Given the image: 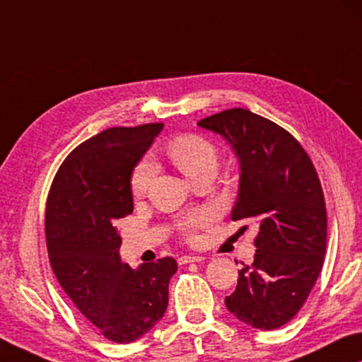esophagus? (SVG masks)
<instances>
[{
  "instance_id": "34e87169",
  "label": "esophagus",
  "mask_w": 362,
  "mask_h": 362,
  "mask_svg": "<svg viewBox=\"0 0 362 362\" xmlns=\"http://www.w3.org/2000/svg\"><path fill=\"white\" fill-rule=\"evenodd\" d=\"M202 255H181V257L177 259V262H180V265H186L191 262H202Z\"/></svg>"
}]
</instances>
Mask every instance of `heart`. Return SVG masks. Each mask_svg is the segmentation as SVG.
Segmentation results:
<instances>
[{
	"label": "heart",
	"mask_w": 362,
	"mask_h": 362,
	"mask_svg": "<svg viewBox=\"0 0 362 362\" xmlns=\"http://www.w3.org/2000/svg\"><path fill=\"white\" fill-rule=\"evenodd\" d=\"M166 155L191 182L199 176L215 175L218 168V150L209 139L197 134H181L171 139L166 146ZM155 171L157 168L150 158H144L136 166L131 176V191L136 197H141L148 191ZM205 221L207 214L194 212L181 221L180 228L187 238H191L197 228L205 225Z\"/></svg>",
	"instance_id": "obj_1"
}]
</instances>
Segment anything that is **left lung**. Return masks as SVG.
<instances>
[{"instance_id":"1","label":"left lung","mask_w":362,"mask_h":362,"mask_svg":"<svg viewBox=\"0 0 362 362\" xmlns=\"http://www.w3.org/2000/svg\"><path fill=\"white\" fill-rule=\"evenodd\" d=\"M197 124L223 137L238 157L231 220L259 223L254 262L239 270L226 309L254 329H278L303 308L324 265L327 210L319 176L290 132L252 111L225 110Z\"/></svg>"}]
</instances>
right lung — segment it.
<instances>
[{
	"mask_svg": "<svg viewBox=\"0 0 362 362\" xmlns=\"http://www.w3.org/2000/svg\"><path fill=\"white\" fill-rule=\"evenodd\" d=\"M162 123L110 127L66 157L49 187L45 214L48 257L64 293L105 338L131 343L162 319L173 257L121 262L116 220L132 214L131 176Z\"/></svg>",
	"mask_w": 362,
	"mask_h": 362,
	"instance_id": "add662e5",
	"label": "right lung"
}]
</instances>
